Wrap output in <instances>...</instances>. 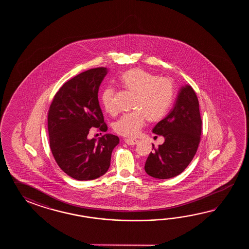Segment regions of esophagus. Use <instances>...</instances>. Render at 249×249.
Returning a JSON list of instances; mask_svg holds the SVG:
<instances>
[{"label":"esophagus","instance_id":"1","mask_svg":"<svg viewBox=\"0 0 249 249\" xmlns=\"http://www.w3.org/2000/svg\"><path fill=\"white\" fill-rule=\"evenodd\" d=\"M124 142L128 145H136L139 142V141L135 140V139H125Z\"/></svg>","mask_w":249,"mask_h":249}]
</instances>
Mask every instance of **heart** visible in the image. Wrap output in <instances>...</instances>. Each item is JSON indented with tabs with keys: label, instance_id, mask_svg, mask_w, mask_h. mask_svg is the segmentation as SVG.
Wrapping results in <instances>:
<instances>
[{
	"label": "heart",
	"instance_id": "obj_1",
	"mask_svg": "<svg viewBox=\"0 0 249 249\" xmlns=\"http://www.w3.org/2000/svg\"><path fill=\"white\" fill-rule=\"evenodd\" d=\"M120 80L124 87L135 95L132 102L133 111L123 115L113 128L122 136L134 137L146 119L150 123L159 122L166 116L175 99V85L168 78L159 77L142 69L128 70ZM114 95L115 90L111 87H107L101 93V104L109 115L117 113Z\"/></svg>",
	"mask_w": 249,
	"mask_h": 249
}]
</instances>
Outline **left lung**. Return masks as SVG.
<instances>
[{
    "mask_svg": "<svg viewBox=\"0 0 249 249\" xmlns=\"http://www.w3.org/2000/svg\"><path fill=\"white\" fill-rule=\"evenodd\" d=\"M202 120L196 93L191 85L180 88L175 106L152 132L164 142L150 152L145 172L153 178L170 179L181 174L190 164L198 148Z\"/></svg>",
    "mask_w": 249,
    "mask_h": 249,
    "instance_id": "8db88e82",
    "label": "left lung"
}]
</instances>
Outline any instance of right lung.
I'll list each match as a JSON object with an SVG mask.
<instances>
[{
    "label": "right lung",
    "instance_id": "1",
    "mask_svg": "<svg viewBox=\"0 0 249 249\" xmlns=\"http://www.w3.org/2000/svg\"><path fill=\"white\" fill-rule=\"evenodd\" d=\"M107 72V68H97L77 74L60 87L49 109L50 148L58 166L75 180H94L105 175L119 143L111 133L98 141L87 137L91 127L107 130L98 101Z\"/></svg>",
    "mask_w": 249,
    "mask_h": 249
}]
</instances>
